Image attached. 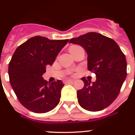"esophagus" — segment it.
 Masks as SVG:
<instances>
[{
    "label": "esophagus",
    "instance_id": "1",
    "mask_svg": "<svg viewBox=\"0 0 135 135\" xmlns=\"http://www.w3.org/2000/svg\"><path fill=\"white\" fill-rule=\"evenodd\" d=\"M73 81H74V80H66L64 81V82L65 83H69V82H73Z\"/></svg>",
    "mask_w": 135,
    "mask_h": 135
}]
</instances>
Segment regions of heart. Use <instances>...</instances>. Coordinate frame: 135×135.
I'll return each mask as SVG.
<instances>
[{
    "instance_id": "b5f03b06",
    "label": "heart",
    "mask_w": 135,
    "mask_h": 135,
    "mask_svg": "<svg viewBox=\"0 0 135 135\" xmlns=\"http://www.w3.org/2000/svg\"><path fill=\"white\" fill-rule=\"evenodd\" d=\"M77 47V46H71V47H70V48H69V50H71V49H73V48H74V47Z\"/></svg>"
}]
</instances>
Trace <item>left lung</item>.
<instances>
[{"instance_id":"1","label":"left lung","mask_w":135,"mask_h":135,"mask_svg":"<svg viewBox=\"0 0 135 135\" xmlns=\"http://www.w3.org/2000/svg\"><path fill=\"white\" fill-rule=\"evenodd\" d=\"M69 43L81 46L88 54V69L97 76L91 83L81 78L84 86L77 91L79 104L88 111L107 108L119 95L127 76V61L113 39L97 32H88L70 39Z\"/></svg>"}]
</instances>
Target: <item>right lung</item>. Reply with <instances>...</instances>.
<instances>
[{
	"label": "right lung",
	"mask_w": 135,
	"mask_h": 135,
	"mask_svg": "<svg viewBox=\"0 0 135 135\" xmlns=\"http://www.w3.org/2000/svg\"><path fill=\"white\" fill-rule=\"evenodd\" d=\"M69 40L36 36L15 51L8 66L9 83L19 101L30 111L46 113L59 104L63 83L57 80L48 84L42 75Z\"/></svg>",
	"instance_id": "1"
}]
</instances>
